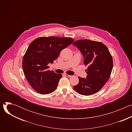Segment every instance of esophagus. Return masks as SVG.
<instances>
[{
    "label": "esophagus",
    "instance_id": "obj_1",
    "mask_svg": "<svg viewBox=\"0 0 132 132\" xmlns=\"http://www.w3.org/2000/svg\"><path fill=\"white\" fill-rule=\"evenodd\" d=\"M64 75L65 76H66V77H71L72 76H71V75H68L67 73H64Z\"/></svg>",
    "mask_w": 132,
    "mask_h": 132
}]
</instances>
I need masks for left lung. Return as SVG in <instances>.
<instances>
[{
    "label": "left lung",
    "instance_id": "obj_1",
    "mask_svg": "<svg viewBox=\"0 0 132 132\" xmlns=\"http://www.w3.org/2000/svg\"><path fill=\"white\" fill-rule=\"evenodd\" d=\"M73 45L82 54L84 65L88 66L87 78L78 77L79 83L74 90L82 95L89 96L99 91L109 79L113 59L108 47L100 42L79 40Z\"/></svg>",
    "mask_w": 132,
    "mask_h": 132
}]
</instances>
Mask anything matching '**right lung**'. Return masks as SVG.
Here are the masks:
<instances>
[{
	"mask_svg": "<svg viewBox=\"0 0 132 132\" xmlns=\"http://www.w3.org/2000/svg\"><path fill=\"white\" fill-rule=\"evenodd\" d=\"M74 41L69 37L48 36L38 37L30 43L23 56L22 68L35 91L46 95L55 90L62 75L48 70V64L53 63L61 51Z\"/></svg>",
	"mask_w": 132,
	"mask_h": 132,
	"instance_id": "1",
	"label": "right lung"
}]
</instances>
